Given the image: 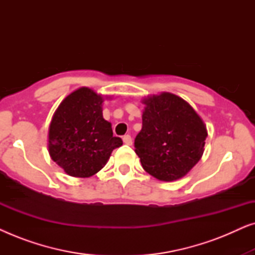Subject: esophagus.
<instances>
[{
    "mask_svg": "<svg viewBox=\"0 0 255 255\" xmlns=\"http://www.w3.org/2000/svg\"><path fill=\"white\" fill-rule=\"evenodd\" d=\"M123 141H124V144H127V145H132L131 135L130 134H125L123 137Z\"/></svg>",
    "mask_w": 255,
    "mask_h": 255,
    "instance_id": "obj_1",
    "label": "esophagus"
}]
</instances>
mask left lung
<instances>
[{
    "label": "left lung",
    "mask_w": 255,
    "mask_h": 255,
    "mask_svg": "<svg viewBox=\"0 0 255 255\" xmlns=\"http://www.w3.org/2000/svg\"><path fill=\"white\" fill-rule=\"evenodd\" d=\"M141 131L134 139L142 168L160 181L179 180L190 172L204 152L207 127L182 97L163 92L141 100Z\"/></svg>",
    "instance_id": "left-lung-1"
}]
</instances>
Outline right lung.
<instances>
[{"label": "right lung", "instance_id": "1", "mask_svg": "<svg viewBox=\"0 0 255 255\" xmlns=\"http://www.w3.org/2000/svg\"><path fill=\"white\" fill-rule=\"evenodd\" d=\"M104 100L111 96L81 87L54 111L48 128V153L69 176H93L106 166L111 152L123 145L121 138L114 137L110 122L103 118Z\"/></svg>", "mask_w": 255, "mask_h": 255}]
</instances>
